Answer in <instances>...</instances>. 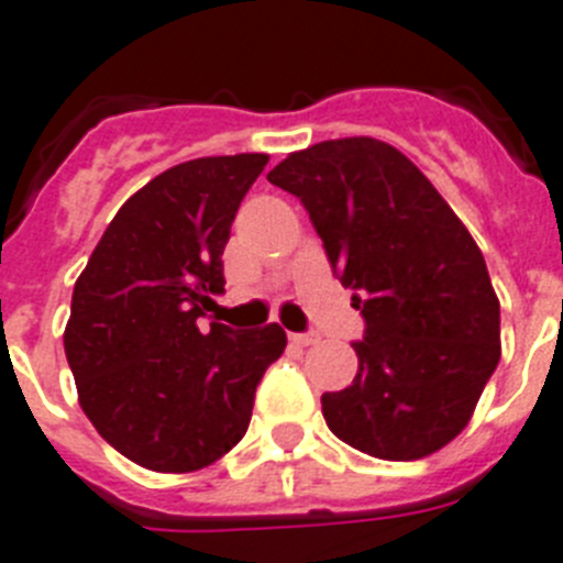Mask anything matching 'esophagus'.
<instances>
[{"label":"esophagus","instance_id":"obj_1","mask_svg":"<svg viewBox=\"0 0 563 563\" xmlns=\"http://www.w3.org/2000/svg\"><path fill=\"white\" fill-rule=\"evenodd\" d=\"M289 340L297 346H311V343H318V334H289Z\"/></svg>","mask_w":563,"mask_h":563}]
</instances>
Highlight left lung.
<instances>
[{
    "label": "left lung",
    "mask_w": 563,
    "mask_h": 563,
    "mask_svg": "<svg viewBox=\"0 0 563 563\" xmlns=\"http://www.w3.org/2000/svg\"><path fill=\"white\" fill-rule=\"evenodd\" d=\"M268 183L300 197L366 320L352 386L325 391L340 441L384 461L443 450L500 361L484 254L412 159L375 136L295 151Z\"/></svg>",
    "instance_id": "8db88e82"
}]
</instances>
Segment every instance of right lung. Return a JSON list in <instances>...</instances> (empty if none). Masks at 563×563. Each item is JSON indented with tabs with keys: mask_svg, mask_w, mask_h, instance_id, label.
Returning a JSON list of instances; mask_svg holds the SVG:
<instances>
[{
	"mask_svg": "<svg viewBox=\"0 0 563 563\" xmlns=\"http://www.w3.org/2000/svg\"><path fill=\"white\" fill-rule=\"evenodd\" d=\"M268 154L179 163L131 194L77 277L65 357L82 412L113 450L154 472H197L249 429L260 377L286 349L268 323L197 318L223 291V249Z\"/></svg>",
	"mask_w": 563,
	"mask_h": 563,
	"instance_id": "add662e5",
	"label": "right lung"
}]
</instances>
